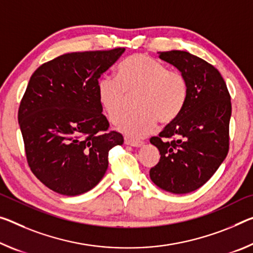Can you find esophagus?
<instances>
[{"label": "esophagus", "mask_w": 253, "mask_h": 253, "mask_svg": "<svg viewBox=\"0 0 253 253\" xmlns=\"http://www.w3.org/2000/svg\"><path fill=\"white\" fill-rule=\"evenodd\" d=\"M125 144H126V145H129V146H133V147H141V146L144 145V142H141V141H133V139L126 138V139H125Z\"/></svg>", "instance_id": "esophagus-1"}]
</instances>
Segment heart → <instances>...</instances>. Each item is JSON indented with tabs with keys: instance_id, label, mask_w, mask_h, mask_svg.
<instances>
[{
	"instance_id": "obj_1",
	"label": "heart",
	"mask_w": 253,
	"mask_h": 253,
	"mask_svg": "<svg viewBox=\"0 0 253 253\" xmlns=\"http://www.w3.org/2000/svg\"><path fill=\"white\" fill-rule=\"evenodd\" d=\"M189 85L181 72L145 54H134L119 64L117 79L102 78L98 97L108 119L117 125L125 118L135 99L137 111L120 124L127 137L138 139L156 126L173 123L186 107Z\"/></svg>"
}]
</instances>
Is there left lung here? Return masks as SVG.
Here are the masks:
<instances>
[{
  "instance_id": "left-lung-1",
  "label": "left lung",
  "mask_w": 253,
  "mask_h": 253,
  "mask_svg": "<svg viewBox=\"0 0 253 253\" xmlns=\"http://www.w3.org/2000/svg\"><path fill=\"white\" fill-rule=\"evenodd\" d=\"M159 57L184 74L189 94L181 115L150 139L161 154L150 177L163 190L187 194L204 186L226 158L231 95L219 72L197 56L170 50Z\"/></svg>"
}]
</instances>
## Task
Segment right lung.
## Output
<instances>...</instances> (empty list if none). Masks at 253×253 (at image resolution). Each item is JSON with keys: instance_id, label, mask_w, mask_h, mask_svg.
Masks as SVG:
<instances>
[{"instance_id": "right-lung-1", "label": "right lung", "mask_w": 253, "mask_h": 253, "mask_svg": "<svg viewBox=\"0 0 253 253\" xmlns=\"http://www.w3.org/2000/svg\"><path fill=\"white\" fill-rule=\"evenodd\" d=\"M125 48L69 53L42 64L31 75L18 120L27 162L46 187L65 196L91 190L108 169V154L122 145L109 131L98 97L103 72Z\"/></svg>"}]
</instances>
